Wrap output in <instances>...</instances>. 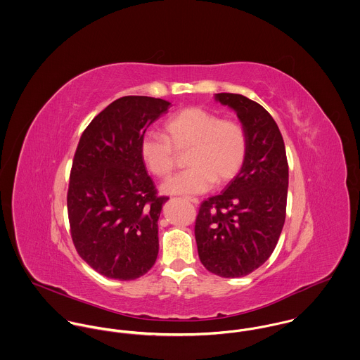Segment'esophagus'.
Returning a JSON list of instances; mask_svg holds the SVG:
<instances>
[{
	"instance_id": "esophagus-1",
	"label": "esophagus",
	"mask_w": 360,
	"mask_h": 360,
	"mask_svg": "<svg viewBox=\"0 0 360 360\" xmlns=\"http://www.w3.org/2000/svg\"><path fill=\"white\" fill-rule=\"evenodd\" d=\"M185 200L191 201V202H192V204H195V205H198V204H199V199H195V198H185Z\"/></svg>"
}]
</instances>
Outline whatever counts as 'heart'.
I'll list each match as a JSON object with an SVG mask.
<instances>
[{"label":"heart","mask_w":360,"mask_h":360,"mask_svg":"<svg viewBox=\"0 0 360 360\" xmlns=\"http://www.w3.org/2000/svg\"><path fill=\"white\" fill-rule=\"evenodd\" d=\"M162 135L153 132L141 139L139 155L146 168L158 178H168L177 153H186V171L178 174L162 191L169 195H200L214 184L231 182L244 165L248 139L243 125L222 120L202 108H185L162 124Z\"/></svg>","instance_id":"obj_1"}]
</instances>
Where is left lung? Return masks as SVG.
I'll use <instances>...</instances> for the list:
<instances>
[{
  "label": "left lung",
  "mask_w": 360,
  "mask_h": 360,
  "mask_svg": "<svg viewBox=\"0 0 360 360\" xmlns=\"http://www.w3.org/2000/svg\"><path fill=\"white\" fill-rule=\"evenodd\" d=\"M248 139L243 168L225 191L200 204L195 236L201 264L221 278H241L274 252L285 219L288 164L279 127L257 102L221 92Z\"/></svg>",
  "instance_id": "left-lung-1"
}]
</instances>
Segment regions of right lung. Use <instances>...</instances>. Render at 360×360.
<instances>
[{
  "mask_svg": "<svg viewBox=\"0 0 360 360\" xmlns=\"http://www.w3.org/2000/svg\"><path fill=\"white\" fill-rule=\"evenodd\" d=\"M169 102L122 96L88 124L75 153L68 191L70 233L81 258L116 280L143 276L159 254V196L139 155L148 127Z\"/></svg>",
  "mask_w": 360,
  "mask_h": 360,
  "instance_id": "right-lung-1",
  "label": "right lung"
}]
</instances>
